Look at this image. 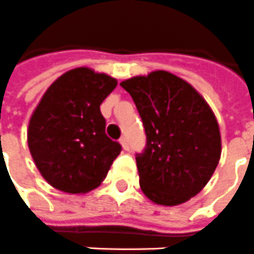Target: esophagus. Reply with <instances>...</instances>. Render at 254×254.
Returning a JSON list of instances; mask_svg holds the SVG:
<instances>
[{"mask_svg": "<svg viewBox=\"0 0 254 254\" xmlns=\"http://www.w3.org/2000/svg\"><path fill=\"white\" fill-rule=\"evenodd\" d=\"M120 143H122V146H123L124 150H128V149H130V146H128V142H127V138H126V136H122V138H120Z\"/></svg>", "mask_w": 254, "mask_h": 254, "instance_id": "34e87169", "label": "esophagus"}]
</instances>
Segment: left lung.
Masks as SVG:
<instances>
[{
    "label": "left lung",
    "mask_w": 254,
    "mask_h": 254,
    "mask_svg": "<svg viewBox=\"0 0 254 254\" xmlns=\"http://www.w3.org/2000/svg\"><path fill=\"white\" fill-rule=\"evenodd\" d=\"M142 119L146 145L136 153L147 198L178 205L198 194L220 159V131L209 105L183 79L154 71L120 83Z\"/></svg>",
    "instance_id": "1"
}]
</instances>
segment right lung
<instances>
[{"instance_id":"right-lung-1","label":"right lung","mask_w":254,"mask_h":254,"mask_svg":"<svg viewBox=\"0 0 254 254\" xmlns=\"http://www.w3.org/2000/svg\"><path fill=\"white\" fill-rule=\"evenodd\" d=\"M116 79L89 68L65 72L46 90L28 126V147L46 182L65 193L101 183L122 145L105 134L100 105Z\"/></svg>"}]
</instances>
